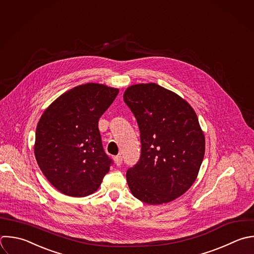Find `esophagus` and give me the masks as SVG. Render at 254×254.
Instances as JSON below:
<instances>
[{
	"label": "esophagus",
	"mask_w": 254,
	"mask_h": 254,
	"mask_svg": "<svg viewBox=\"0 0 254 254\" xmlns=\"http://www.w3.org/2000/svg\"><path fill=\"white\" fill-rule=\"evenodd\" d=\"M122 160H123L122 156H116V157H114V162H115V164H116L117 166H120V165L122 164Z\"/></svg>",
	"instance_id": "1"
}]
</instances>
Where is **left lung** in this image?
<instances>
[{"mask_svg": "<svg viewBox=\"0 0 254 254\" xmlns=\"http://www.w3.org/2000/svg\"><path fill=\"white\" fill-rule=\"evenodd\" d=\"M140 130L141 157L127 171L132 194L149 204L170 202L194 183L205 149L192 107L156 83L129 86L123 95Z\"/></svg>", "mask_w": 254, "mask_h": 254, "instance_id": "left-lung-1", "label": "left lung"}]
</instances>
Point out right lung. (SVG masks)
Returning a JSON list of instances; mask_svg holds the SVG:
<instances>
[{
	"instance_id": "right-lung-1",
	"label": "right lung",
	"mask_w": 254,
	"mask_h": 254,
	"mask_svg": "<svg viewBox=\"0 0 254 254\" xmlns=\"http://www.w3.org/2000/svg\"><path fill=\"white\" fill-rule=\"evenodd\" d=\"M119 92L100 83L75 86L58 97L37 126L35 156L62 193L86 196L98 190L112 160L105 154L98 121Z\"/></svg>"
}]
</instances>
